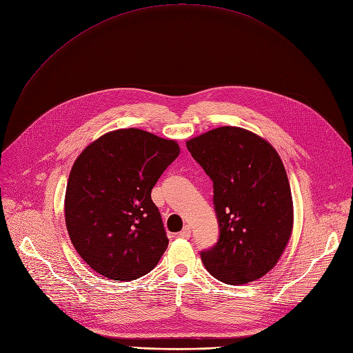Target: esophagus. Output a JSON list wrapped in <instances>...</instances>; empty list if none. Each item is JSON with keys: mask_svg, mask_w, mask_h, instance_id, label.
Returning a JSON list of instances; mask_svg holds the SVG:
<instances>
[{"mask_svg": "<svg viewBox=\"0 0 353 353\" xmlns=\"http://www.w3.org/2000/svg\"><path fill=\"white\" fill-rule=\"evenodd\" d=\"M190 234H192V229H190V226H185L183 228V231L179 234V236H181V238H190Z\"/></svg>", "mask_w": 353, "mask_h": 353, "instance_id": "1", "label": "esophagus"}]
</instances>
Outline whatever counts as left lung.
I'll list each match as a JSON object with an SVG mask.
<instances>
[{
	"instance_id": "obj_1",
	"label": "left lung",
	"mask_w": 353,
	"mask_h": 353,
	"mask_svg": "<svg viewBox=\"0 0 353 353\" xmlns=\"http://www.w3.org/2000/svg\"><path fill=\"white\" fill-rule=\"evenodd\" d=\"M186 145L213 181L219 238L201 252L206 270L231 285L261 279L277 264L293 228V199L279 152L238 127L212 130Z\"/></svg>"
}]
</instances>
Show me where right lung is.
Returning <instances> with one entry per match:
<instances>
[{"label":"right lung","mask_w":353,"mask_h":353,"mask_svg":"<svg viewBox=\"0 0 353 353\" xmlns=\"http://www.w3.org/2000/svg\"><path fill=\"white\" fill-rule=\"evenodd\" d=\"M180 148L143 130L102 135L76 159L65 218L74 250L103 277L131 281L157 265L168 238L151 189Z\"/></svg>","instance_id":"add662e5"}]
</instances>
